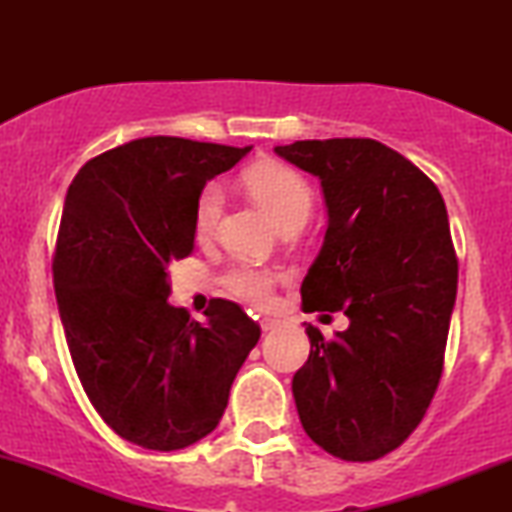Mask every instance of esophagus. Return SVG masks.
<instances>
[{
    "mask_svg": "<svg viewBox=\"0 0 512 512\" xmlns=\"http://www.w3.org/2000/svg\"><path fill=\"white\" fill-rule=\"evenodd\" d=\"M277 326V319H272V317H263L261 319V328L263 331H272V328Z\"/></svg>",
    "mask_w": 512,
    "mask_h": 512,
    "instance_id": "34e87169",
    "label": "esophagus"
}]
</instances>
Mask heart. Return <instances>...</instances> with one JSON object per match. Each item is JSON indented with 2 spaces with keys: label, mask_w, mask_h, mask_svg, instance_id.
Listing matches in <instances>:
<instances>
[{
  "label": "heart",
  "mask_w": 512,
  "mask_h": 512,
  "mask_svg": "<svg viewBox=\"0 0 512 512\" xmlns=\"http://www.w3.org/2000/svg\"><path fill=\"white\" fill-rule=\"evenodd\" d=\"M244 186L254 195V200L268 212L279 228L289 223H305L312 212L314 193L303 174L282 163H261L244 172ZM223 214V191L219 184H207L202 188L198 205H195L193 230L198 240H209L219 228ZM284 275L270 268H258L251 263L233 265L223 284L235 296L251 303H268L272 291Z\"/></svg>",
  "instance_id": "heart-1"
}]
</instances>
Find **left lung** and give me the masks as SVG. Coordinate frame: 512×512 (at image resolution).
<instances>
[{
    "instance_id": "8db88e82",
    "label": "left lung",
    "mask_w": 512,
    "mask_h": 512,
    "mask_svg": "<svg viewBox=\"0 0 512 512\" xmlns=\"http://www.w3.org/2000/svg\"><path fill=\"white\" fill-rule=\"evenodd\" d=\"M275 153L319 177L328 209L303 310L349 317L333 340L305 326L310 356L293 375L300 422L333 457L375 461L417 429L443 375L457 298L443 195L375 139H305Z\"/></svg>"
}]
</instances>
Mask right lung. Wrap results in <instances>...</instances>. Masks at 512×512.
I'll use <instances>...</instances> for the list:
<instances>
[{
  "mask_svg": "<svg viewBox=\"0 0 512 512\" xmlns=\"http://www.w3.org/2000/svg\"><path fill=\"white\" fill-rule=\"evenodd\" d=\"M251 146L144 137L88 160L69 184L53 286L69 354L118 436L172 452L212 433L261 326L214 298L207 324L167 303V270L191 256L202 188Z\"/></svg>",
  "mask_w": 512,
  "mask_h": 512,
  "instance_id": "obj_1",
  "label": "right lung"
}]
</instances>
